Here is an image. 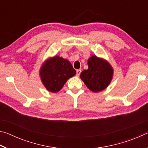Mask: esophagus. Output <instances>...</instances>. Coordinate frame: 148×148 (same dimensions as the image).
<instances>
[{
  "instance_id": "esophagus-1",
  "label": "esophagus",
  "mask_w": 148,
  "mask_h": 148,
  "mask_svg": "<svg viewBox=\"0 0 148 148\" xmlns=\"http://www.w3.org/2000/svg\"><path fill=\"white\" fill-rule=\"evenodd\" d=\"M81 72H82V71L80 69H78V70H77L76 71V75H77V76H79V75H80V74H81Z\"/></svg>"
}]
</instances>
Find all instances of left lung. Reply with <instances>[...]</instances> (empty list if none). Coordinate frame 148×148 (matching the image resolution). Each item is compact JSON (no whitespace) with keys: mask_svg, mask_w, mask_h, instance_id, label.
<instances>
[{"mask_svg":"<svg viewBox=\"0 0 148 148\" xmlns=\"http://www.w3.org/2000/svg\"><path fill=\"white\" fill-rule=\"evenodd\" d=\"M88 69L80 74V78L87 88L98 92L108 86L113 77L114 70L108 62L96 56H92L87 61Z\"/></svg>","mask_w":148,"mask_h":148,"instance_id":"obj_1","label":"left lung"}]
</instances>
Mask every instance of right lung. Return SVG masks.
Returning <instances> with one entry per match:
<instances>
[{
  "mask_svg": "<svg viewBox=\"0 0 148 148\" xmlns=\"http://www.w3.org/2000/svg\"><path fill=\"white\" fill-rule=\"evenodd\" d=\"M76 74L70 61L59 56L47 59L40 69L42 84L52 92L59 91L67 80Z\"/></svg>",
  "mask_w": 148,
  "mask_h": 148,
  "instance_id": "add662e5",
  "label": "right lung"
}]
</instances>
